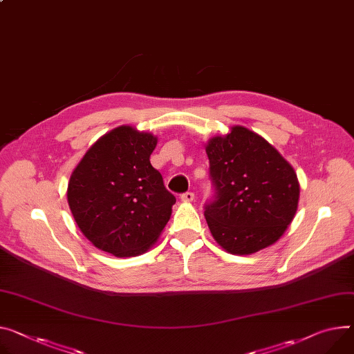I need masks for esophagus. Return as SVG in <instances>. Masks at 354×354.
Returning <instances> with one entry per match:
<instances>
[{
    "label": "esophagus",
    "mask_w": 354,
    "mask_h": 354,
    "mask_svg": "<svg viewBox=\"0 0 354 354\" xmlns=\"http://www.w3.org/2000/svg\"><path fill=\"white\" fill-rule=\"evenodd\" d=\"M194 198H196V197H194V194H193V193H189V192H188V193L181 194V200H183V201H185V203H193V201H194Z\"/></svg>",
    "instance_id": "esophagus-1"
}]
</instances>
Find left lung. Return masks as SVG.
I'll use <instances>...</instances> for the list:
<instances>
[{"mask_svg": "<svg viewBox=\"0 0 354 354\" xmlns=\"http://www.w3.org/2000/svg\"><path fill=\"white\" fill-rule=\"evenodd\" d=\"M216 189L205 220L216 243L232 255H251L275 243L299 204L297 176L258 133L232 126L205 145Z\"/></svg>", "mask_w": 354, "mask_h": 354, "instance_id": "left-lung-1", "label": "left lung"}]
</instances>
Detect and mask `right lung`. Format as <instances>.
<instances>
[{
    "label": "right lung",
    "mask_w": 354,
    "mask_h": 354,
    "mask_svg": "<svg viewBox=\"0 0 354 354\" xmlns=\"http://www.w3.org/2000/svg\"><path fill=\"white\" fill-rule=\"evenodd\" d=\"M157 136L123 124L99 138L73 169L68 204L93 245L118 258L145 254L171 216L176 197L150 165Z\"/></svg>",
    "instance_id": "add662e5"
}]
</instances>
